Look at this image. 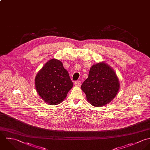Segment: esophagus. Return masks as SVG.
Segmentation results:
<instances>
[{"instance_id": "esophagus-1", "label": "esophagus", "mask_w": 150, "mask_h": 150, "mask_svg": "<svg viewBox=\"0 0 150 150\" xmlns=\"http://www.w3.org/2000/svg\"><path fill=\"white\" fill-rule=\"evenodd\" d=\"M75 86H80L81 85V81H75V83H74Z\"/></svg>"}]
</instances>
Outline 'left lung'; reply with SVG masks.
Masks as SVG:
<instances>
[{
    "instance_id": "obj_1",
    "label": "left lung",
    "mask_w": 150,
    "mask_h": 150,
    "mask_svg": "<svg viewBox=\"0 0 150 150\" xmlns=\"http://www.w3.org/2000/svg\"><path fill=\"white\" fill-rule=\"evenodd\" d=\"M81 89L91 105L101 107L116 97L120 89V81L114 69L101 61L91 66Z\"/></svg>"
}]
</instances>
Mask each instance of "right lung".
<instances>
[{
    "instance_id": "1",
    "label": "right lung",
    "mask_w": 150,
    "mask_h": 150,
    "mask_svg": "<svg viewBox=\"0 0 150 150\" xmlns=\"http://www.w3.org/2000/svg\"><path fill=\"white\" fill-rule=\"evenodd\" d=\"M35 85L38 94L44 101L49 105H57L66 98L73 83L62 62L53 59L38 72Z\"/></svg>"
}]
</instances>
